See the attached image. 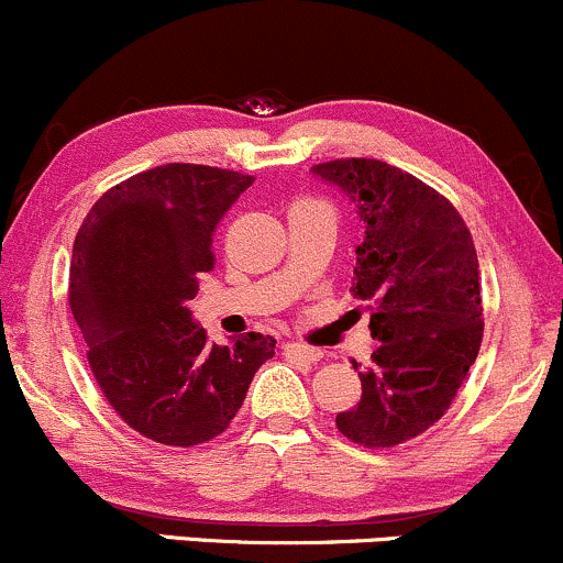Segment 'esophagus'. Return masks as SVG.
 Listing matches in <instances>:
<instances>
[{
    "mask_svg": "<svg viewBox=\"0 0 563 563\" xmlns=\"http://www.w3.org/2000/svg\"><path fill=\"white\" fill-rule=\"evenodd\" d=\"M284 351H287V356L300 358V362H306V364L321 362V356H324L319 349H313V345H306V343H287L284 345Z\"/></svg>",
    "mask_w": 563,
    "mask_h": 563,
    "instance_id": "esophagus-1",
    "label": "esophagus"
}]
</instances>
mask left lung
Instances as JSON below:
<instances>
[{"instance_id":"8db88e82","label":"left lung","mask_w":563,"mask_h":563,"mask_svg":"<svg viewBox=\"0 0 563 563\" xmlns=\"http://www.w3.org/2000/svg\"><path fill=\"white\" fill-rule=\"evenodd\" d=\"M313 175L356 201L353 298L369 302L377 349L364 366L362 401L338 415L356 444H404L444 418L482 349V276L476 247L452 201L377 159L316 164Z\"/></svg>"}]
</instances>
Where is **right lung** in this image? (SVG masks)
<instances>
[{
    "label": "right lung",
    "mask_w": 563,
    "mask_h": 563,
    "mask_svg": "<svg viewBox=\"0 0 563 563\" xmlns=\"http://www.w3.org/2000/svg\"><path fill=\"white\" fill-rule=\"evenodd\" d=\"M252 175L207 164H162L109 188L77 233L68 306L106 401L132 431L197 446L231 426L271 334L214 345L191 319L212 233Z\"/></svg>",
    "instance_id": "add662e5"
}]
</instances>
